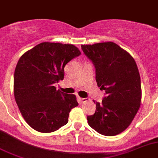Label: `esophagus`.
<instances>
[{
  "label": "esophagus",
  "instance_id": "esophagus-1",
  "mask_svg": "<svg viewBox=\"0 0 158 158\" xmlns=\"http://www.w3.org/2000/svg\"><path fill=\"white\" fill-rule=\"evenodd\" d=\"M79 102L82 103V104H84V103L87 102V101H89V98H82V97H78Z\"/></svg>",
  "mask_w": 158,
  "mask_h": 158
}]
</instances>
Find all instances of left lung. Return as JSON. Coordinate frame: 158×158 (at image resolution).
<instances>
[{"instance_id": "obj_1", "label": "left lung", "mask_w": 158, "mask_h": 158, "mask_svg": "<svg viewBox=\"0 0 158 158\" xmlns=\"http://www.w3.org/2000/svg\"><path fill=\"white\" fill-rule=\"evenodd\" d=\"M81 48L95 65L97 86L106 94L101 104L96 103L94 114L86 118L88 124L104 135H118L129 127L140 107L142 89L136 63L113 42Z\"/></svg>"}]
</instances>
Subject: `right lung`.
<instances>
[{"label":"right lung","mask_w":158,"mask_h":158,"mask_svg":"<svg viewBox=\"0 0 158 158\" xmlns=\"http://www.w3.org/2000/svg\"><path fill=\"white\" fill-rule=\"evenodd\" d=\"M73 44L43 42L20 57L14 75V96L19 110L30 127L53 132L69 122L78 106L74 94L57 90L54 84L64 79L65 64L80 54Z\"/></svg>","instance_id":"obj_1"}]
</instances>
